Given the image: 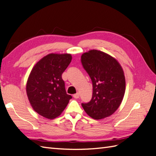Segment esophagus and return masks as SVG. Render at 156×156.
<instances>
[{"mask_svg":"<svg viewBox=\"0 0 156 156\" xmlns=\"http://www.w3.org/2000/svg\"><path fill=\"white\" fill-rule=\"evenodd\" d=\"M74 98H78L80 97V94L78 92H77L76 94H75L73 95Z\"/></svg>","mask_w":156,"mask_h":156,"instance_id":"34e87169","label":"esophagus"}]
</instances>
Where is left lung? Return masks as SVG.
Listing matches in <instances>:
<instances>
[{"label": "left lung", "mask_w": 156, "mask_h": 156, "mask_svg": "<svg viewBox=\"0 0 156 156\" xmlns=\"http://www.w3.org/2000/svg\"><path fill=\"white\" fill-rule=\"evenodd\" d=\"M81 61L93 86L92 100L82 104L83 108L93 119L110 116L118 110L124 96L126 79L122 66L110 54L94 49L83 53Z\"/></svg>", "instance_id": "obj_1"}]
</instances>
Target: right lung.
<instances>
[{
    "mask_svg": "<svg viewBox=\"0 0 156 156\" xmlns=\"http://www.w3.org/2000/svg\"><path fill=\"white\" fill-rule=\"evenodd\" d=\"M71 60L70 54H48L36 63L28 76L26 91L29 102L45 118L59 116L72 98L62 78Z\"/></svg>",
    "mask_w": 156,
    "mask_h": 156,
    "instance_id": "1",
    "label": "right lung"
}]
</instances>
